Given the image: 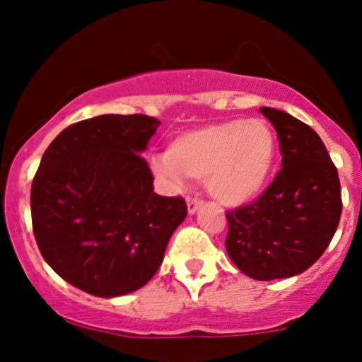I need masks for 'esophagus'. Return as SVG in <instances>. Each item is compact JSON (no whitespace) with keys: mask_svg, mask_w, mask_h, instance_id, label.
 Here are the masks:
<instances>
[{"mask_svg":"<svg viewBox=\"0 0 362 362\" xmlns=\"http://www.w3.org/2000/svg\"><path fill=\"white\" fill-rule=\"evenodd\" d=\"M202 204H204V202H202L199 197H189L187 199V211H189V214L197 213Z\"/></svg>","mask_w":362,"mask_h":362,"instance_id":"34e87169","label":"esophagus"}]
</instances>
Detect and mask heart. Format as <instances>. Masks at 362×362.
<instances>
[{
  "label": "heart",
  "mask_w": 362,
  "mask_h": 362,
  "mask_svg": "<svg viewBox=\"0 0 362 362\" xmlns=\"http://www.w3.org/2000/svg\"><path fill=\"white\" fill-rule=\"evenodd\" d=\"M277 138L264 119H230L180 132L167 160L153 161L158 175L182 184V175L204 178L213 197L242 206L259 197L272 175Z\"/></svg>",
  "instance_id": "obj_1"
}]
</instances>
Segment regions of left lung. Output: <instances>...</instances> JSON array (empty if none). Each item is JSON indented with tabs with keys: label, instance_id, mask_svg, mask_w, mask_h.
<instances>
[{
	"label": "left lung",
	"instance_id": "obj_1",
	"mask_svg": "<svg viewBox=\"0 0 362 362\" xmlns=\"http://www.w3.org/2000/svg\"><path fill=\"white\" fill-rule=\"evenodd\" d=\"M260 112L277 132L282 168L259 199L226 214V250L245 276L272 281L298 276L323 255L342 197L337 168L317 132L288 112Z\"/></svg>",
	"mask_w": 362,
	"mask_h": 362
}]
</instances>
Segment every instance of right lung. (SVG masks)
<instances>
[{"instance_id":"obj_1","label":"right lung","mask_w":362,"mask_h":362,"mask_svg":"<svg viewBox=\"0 0 362 362\" xmlns=\"http://www.w3.org/2000/svg\"><path fill=\"white\" fill-rule=\"evenodd\" d=\"M160 120L105 114L66 127L45 149L30 192L44 260L74 288L115 298L143 288L187 216L182 197L153 192L141 153Z\"/></svg>"}]
</instances>
